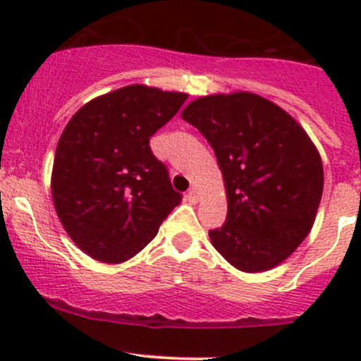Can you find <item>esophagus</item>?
Segmentation results:
<instances>
[{
	"label": "esophagus",
	"instance_id": "obj_1",
	"mask_svg": "<svg viewBox=\"0 0 361 361\" xmlns=\"http://www.w3.org/2000/svg\"><path fill=\"white\" fill-rule=\"evenodd\" d=\"M187 199L190 202H197L199 201V190L195 187H190V190H188L187 194Z\"/></svg>",
	"mask_w": 361,
	"mask_h": 361
}]
</instances>
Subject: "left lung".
Masks as SVG:
<instances>
[{
    "label": "left lung",
    "mask_w": 361,
    "mask_h": 361,
    "mask_svg": "<svg viewBox=\"0 0 361 361\" xmlns=\"http://www.w3.org/2000/svg\"><path fill=\"white\" fill-rule=\"evenodd\" d=\"M183 120L216 155L227 218L209 231L218 253L245 272L276 267L307 238L323 194V164L305 130L251 92L192 101Z\"/></svg>",
    "instance_id": "obj_1"
}]
</instances>
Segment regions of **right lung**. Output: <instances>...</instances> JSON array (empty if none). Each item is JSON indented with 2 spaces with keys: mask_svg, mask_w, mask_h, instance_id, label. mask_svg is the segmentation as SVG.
Listing matches in <instances>:
<instances>
[{
  "mask_svg": "<svg viewBox=\"0 0 361 361\" xmlns=\"http://www.w3.org/2000/svg\"><path fill=\"white\" fill-rule=\"evenodd\" d=\"M187 94L129 85L96 97L69 120L57 143L52 197L80 250L106 264L140 253L181 201L150 137Z\"/></svg>",
  "mask_w": 361,
  "mask_h": 361,
  "instance_id": "1",
  "label": "right lung"
}]
</instances>
